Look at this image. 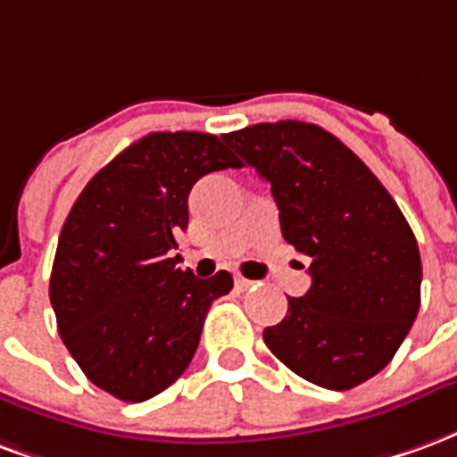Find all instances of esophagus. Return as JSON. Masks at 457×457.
I'll list each match as a JSON object with an SVG mask.
<instances>
[{
	"mask_svg": "<svg viewBox=\"0 0 457 457\" xmlns=\"http://www.w3.org/2000/svg\"><path fill=\"white\" fill-rule=\"evenodd\" d=\"M235 287H237V291H247V288L254 287V281H249V278L245 277H237L235 278Z\"/></svg>",
	"mask_w": 457,
	"mask_h": 457,
	"instance_id": "1",
	"label": "esophagus"
}]
</instances>
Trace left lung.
I'll return each mask as SVG.
<instances>
[{"instance_id": "1", "label": "left lung", "mask_w": 457, "mask_h": 457, "mask_svg": "<svg viewBox=\"0 0 457 457\" xmlns=\"http://www.w3.org/2000/svg\"><path fill=\"white\" fill-rule=\"evenodd\" d=\"M271 183L281 235L311 257L313 284L288 298L264 343L291 372L345 392L382 372L421 306V254L379 179L330 131L264 121L222 137Z\"/></svg>"}]
</instances>
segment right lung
I'll return each mask as SVG.
<instances>
[{
  "label": "right lung",
  "mask_w": 457,
  "mask_h": 457,
  "mask_svg": "<svg viewBox=\"0 0 457 457\" xmlns=\"http://www.w3.org/2000/svg\"><path fill=\"white\" fill-rule=\"evenodd\" d=\"M242 161L203 131H151L114 156L68 212L54 271L58 333L85 377L121 402H146L186 372L228 271L195 278L170 257L188 193Z\"/></svg>",
  "instance_id": "add662e5"
}]
</instances>
